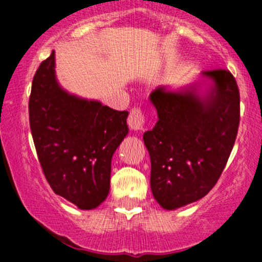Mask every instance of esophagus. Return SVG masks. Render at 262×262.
I'll use <instances>...</instances> for the list:
<instances>
[{
	"mask_svg": "<svg viewBox=\"0 0 262 262\" xmlns=\"http://www.w3.org/2000/svg\"><path fill=\"white\" fill-rule=\"evenodd\" d=\"M145 120H147V118H145L144 111L140 107H134L129 111L127 123H128L131 129H143V127L145 124Z\"/></svg>",
	"mask_w": 262,
	"mask_h": 262,
	"instance_id": "esophagus-1",
	"label": "esophagus"
}]
</instances>
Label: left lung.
<instances>
[{"label":"left lung","mask_w":262,"mask_h":262,"mask_svg":"<svg viewBox=\"0 0 262 262\" xmlns=\"http://www.w3.org/2000/svg\"><path fill=\"white\" fill-rule=\"evenodd\" d=\"M214 88L201 99L194 90L157 88L151 101L159 120L143 136L151 157V189L163 209L201 200L221 177L240 123V93L228 69L205 71Z\"/></svg>","instance_id":"8db88e82"}]
</instances>
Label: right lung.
<instances>
[{"label": "right lung", "mask_w": 262, "mask_h": 262, "mask_svg": "<svg viewBox=\"0 0 262 262\" xmlns=\"http://www.w3.org/2000/svg\"><path fill=\"white\" fill-rule=\"evenodd\" d=\"M127 111L66 93L55 78V52L32 80L29 118L39 163L52 190L92 210L110 189L111 157L128 133Z\"/></svg>", "instance_id": "obj_1"}]
</instances>
